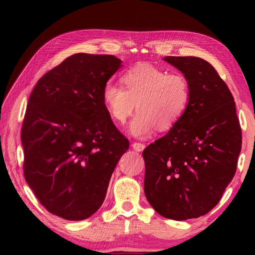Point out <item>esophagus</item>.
<instances>
[{"label":"esophagus","instance_id":"1","mask_svg":"<svg viewBox=\"0 0 255 255\" xmlns=\"http://www.w3.org/2000/svg\"><path fill=\"white\" fill-rule=\"evenodd\" d=\"M131 147L135 150H137V152H141V150H144V148H145V144L137 143V141H135V143L131 144Z\"/></svg>","mask_w":255,"mask_h":255}]
</instances>
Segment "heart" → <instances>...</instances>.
I'll list each match as a JSON object with an SVG mask.
<instances>
[{"mask_svg":"<svg viewBox=\"0 0 255 255\" xmlns=\"http://www.w3.org/2000/svg\"><path fill=\"white\" fill-rule=\"evenodd\" d=\"M124 88L107 83L102 101L111 118L124 124L137 103L138 112L129 125L131 135L145 138L154 131L173 128L187 112L191 85L187 76L148 64L130 68L122 77Z\"/></svg>","mask_w":255,"mask_h":255,"instance_id":"1","label":"heart"}]
</instances>
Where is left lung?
I'll use <instances>...</instances> for the list:
<instances>
[{"label":"left lung","instance_id":"1","mask_svg":"<svg viewBox=\"0 0 255 255\" xmlns=\"http://www.w3.org/2000/svg\"><path fill=\"white\" fill-rule=\"evenodd\" d=\"M188 77L191 101L170 131L144 149V191L165 218L204 216L233 180L242 147L234 98L217 71L199 57L164 58Z\"/></svg>","mask_w":255,"mask_h":255}]
</instances>
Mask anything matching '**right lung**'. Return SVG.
Returning a JSON list of instances; mask_svg holds the SVG:
<instances>
[{
	"mask_svg": "<svg viewBox=\"0 0 255 255\" xmlns=\"http://www.w3.org/2000/svg\"><path fill=\"white\" fill-rule=\"evenodd\" d=\"M120 67L112 55H72L30 94L21 129L24 178L40 204L67 221H83L100 208L129 148L102 101Z\"/></svg>",
	"mask_w": 255,
	"mask_h": 255,
	"instance_id": "right-lung-1",
	"label": "right lung"
}]
</instances>
